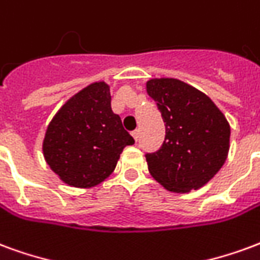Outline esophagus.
<instances>
[{
    "mask_svg": "<svg viewBox=\"0 0 260 260\" xmlns=\"http://www.w3.org/2000/svg\"><path fill=\"white\" fill-rule=\"evenodd\" d=\"M132 136L134 137V140H136V141H138V136H140V132H138V130H134V132L132 133Z\"/></svg>",
    "mask_w": 260,
    "mask_h": 260,
    "instance_id": "1",
    "label": "esophagus"
}]
</instances>
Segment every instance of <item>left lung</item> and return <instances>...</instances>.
Instances as JSON below:
<instances>
[{
    "instance_id": "left-lung-1",
    "label": "left lung",
    "mask_w": 260,
    "mask_h": 260,
    "mask_svg": "<svg viewBox=\"0 0 260 260\" xmlns=\"http://www.w3.org/2000/svg\"><path fill=\"white\" fill-rule=\"evenodd\" d=\"M147 92L166 126L162 147L145 155L151 176L173 192L204 187L229 155L226 116L206 94L177 79H151Z\"/></svg>"
}]
</instances>
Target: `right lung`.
I'll use <instances>...</instances> for the list:
<instances>
[{"instance_id":"1","label":"right lung","mask_w":260,"mask_h":260,"mask_svg":"<svg viewBox=\"0 0 260 260\" xmlns=\"http://www.w3.org/2000/svg\"><path fill=\"white\" fill-rule=\"evenodd\" d=\"M134 138L111 108L105 81L84 87L62 105L47 127L45 162L70 187L90 188L111 176Z\"/></svg>"}]
</instances>
